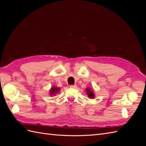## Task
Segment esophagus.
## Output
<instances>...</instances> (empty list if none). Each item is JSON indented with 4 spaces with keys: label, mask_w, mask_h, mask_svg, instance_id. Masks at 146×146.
Segmentation results:
<instances>
[{
    "label": "esophagus",
    "mask_w": 146,
    "mask_h": 146,
    "mask_svg": "<svg viewBox=\"0 0 146 146\" xmlns=\"http://www.w3.org/2000/svg\"><path fill=\"white\" fill-rule=\"evenodd\" d=\"M70 87L72 88H76L77 87V86L76 85H70Z\"/></svg>",
    "instance_id": "34e87169"
}]
</instances>
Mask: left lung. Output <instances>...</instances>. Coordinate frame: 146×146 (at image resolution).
I'll list each match as a JSON object with an SVG mask.
<instances>
[{"label":"left lung","instance_id":"obj_1","mask_svg":"<svg viewBox=\"0 0 146 146\" xmlns=\"http://www.w3.org/2000/svg\"><path fill=\"white\" fill-rule=\"evenodd\" d=\"M86 91L87 95L88 96V97H89L90 98L93 99V98H94V97H95L94 92L91 90V88H86Z\"/></svg>","mask_w":146,"mask_h":146}]
</instances>
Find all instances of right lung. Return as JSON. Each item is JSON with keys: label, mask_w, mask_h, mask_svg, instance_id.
<instances>
[{"label": "right lung", "mask_w": 146, "mask_h": 146, "mask_svg": "<svg viewBox=\"0 0 146 146\" xmlns=\"http://www.w3.org/2000/svg\"><path fill=\"white\" fill-rule=\"evenodd\" d=\"M60 90V88H56L55 86H52L51 88V89L50 90V96H53V95H56V93H58L59 92Z\"/></svg>", "instance_id": "add662e5"}]
</instances>
